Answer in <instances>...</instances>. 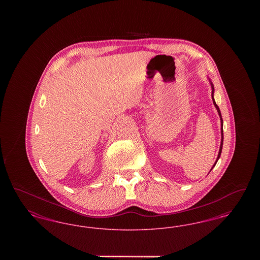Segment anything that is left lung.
Listing matches in <instances>:
<instances>
[{
  "mask_svg": "<svg viewBox=\"0 0 260 260\" xmlns=\"http://www.w3.org/2000/svg\"><path fill=\"white\" fill-rule=\"evenodd\" d=\"M209 81H210V87H211V99H212V102H213V105L215 106V108H216V110H217V113H218V115H219V117H220V123H221V142H220V147H219V152H218V155H217V158H216V161L214 162V165L212 166V168H211V170L215 167V165H216V162L218 161V159L220 158V155H221V151H222V145H223V120L222 117H221V113H220V110H219V107L217 106V104L215 103V100H214V98H213V94H214V87H213V84L211 83V81L210 80V78H209ZM210 170V171H211Z\"/></svg>",
  "mask_w": 260,
  "mask_h": 260,
  "instance_id": "obj_1",
  "label": "left lung"
}]
</instances>
